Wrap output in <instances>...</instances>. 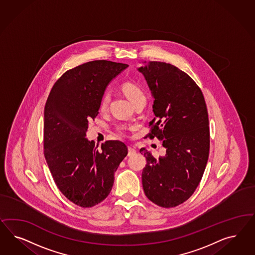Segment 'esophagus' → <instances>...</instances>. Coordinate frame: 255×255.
<instances>
[{"label": "esophagus", "mask_w": 255, "mask_h": 255, "mask_svg": "<svg viewBox=\"0 0 255 255\" xmlns=\"http://www.w3.org/2000/svg\"><path fill=\"white\" fill-rule=\"evenodd\" d=\"M136 153V149L134 148L133 147H128V156H132V155H134Z\"/></svg>", "instance_id": "1"}]
</instances>
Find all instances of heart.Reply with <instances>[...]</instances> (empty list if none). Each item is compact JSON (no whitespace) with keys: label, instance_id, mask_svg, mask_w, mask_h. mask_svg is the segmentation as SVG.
<instances>
[{"label":"heart","instance_id":"obj_1","mask_svg":"<svg viewBox=\"0 0 255 255\" xmlns=\"http://www.w3.org/2000/svg\"><path fill=\"white\" fill-rule=\"evenodd\" d=\"M122 89L124 91V94L128 97V99L131 101L132 104L141 99H146L143 89L135 82H132V81L125 82L122 86ZM109 99H110L109 93H106L103 94L100 101L101 110H105L108 108Z\"/></svg>","mask_w":255,"mask_h":255}]
</instances>
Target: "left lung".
I'll use <instances>...</instances> for the list:
<instances>
[{
    "label": "left lung",
    "instance_id": "obj_1",
    "mask_svg": "<svg viewBox=\"0 0 255 255\" xmlns=\"http://www.w3.org/2000/svg\"><path fill=\"white\" fill-rule=\"evenodd\" d=\"M153 97L155 118L149 122L150 138L162 140L166 152L147 159L142 184L147 198L162 208H173L189 199L200 182L209 153V115L200 88L176 66L144 62L137 68Z\"/></svg>",
    "mask_w": 255,
    "mask_h": 255
}]
</instances>
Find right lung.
<instances>
[{
  "instance_id": "1",
  "label": "right lung",
  "mask_w": 255,
  "mask_h": 255,
  "mask_svg": "<svg viewBox=\"0 0 255 255\" xmlns=\"http://www.w3.org/2000/svg\"><path fill=\"white\" fill-rule=\"evenodd\" d=\"M129 65L93 61L65 72L46 100L44 111V154L62 194L82 208L108 197L114 174L126 157V145L109 140L95 146L86 138L89 120L98 115L108 84Z\"/></svg>"
}]
</instances>
